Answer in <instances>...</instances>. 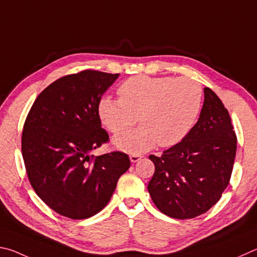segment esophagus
<instances>
[{
    "instance_id": "34e87169",
    "label": "esophagus",
    "mask_w": 257,
    "mask_h": 257,
    "mask_svg": "<svg viewBox=\"0 0 257 257\" xmlns=\"http://www.w3.org/2000/svg\"><path fill=\"white\" fill-rule=\"evenodd\" d=\"M141 158H142V156L139 155V154H133V155L130 156V160H131L132 163H137V161H139Z\"/></svg>"
}]
</instances>
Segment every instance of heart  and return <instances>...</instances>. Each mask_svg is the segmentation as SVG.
Listing matches in <instances>:
<instances>
[{
    "mask_svg": "<svg viewBox=\"0 0 257 257\" xmlns=\"http://www.w3.org/2000/svg\"><path fill=\"white\" fill-rule=\"evenodd\" d=\"M118 94L117 99L101 98L98 111L112 133L128 130L137 120L141 123L114 139L116 147L130 152L147 151L157 143L177 145L194 126L203 102L199 82L175 76H132L119 85Z\"/></svg>",
    "mask_w": 257,
    "mask_h": 257,
    "instance_id": "heart-1",
    "label": "heart"
}]
</instances>
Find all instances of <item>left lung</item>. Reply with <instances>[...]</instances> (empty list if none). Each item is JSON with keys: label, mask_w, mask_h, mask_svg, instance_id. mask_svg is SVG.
Wrapping results in <instances>:
<instances>
[{"label": "left lung", "mask_w": 257, "mask_h": 257, "mask_svg": "<svg viewBox=\"0 0 257 257\" xmlns=\"http://www.w3.org/2000/svg\"><path fill=\"white\" fill-rule=\"evenodd\" d=\"M237 137L230 115L210 88H204L200 118L177 145L157 157L148 184L152 201L175 219H193L217 203L230 181Z\"/></svg>", "instance_id": "left-lung-1"}]
</instances>
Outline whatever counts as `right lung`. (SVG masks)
Returning <instances> with one entry per match:
<instances>
[{
    "label": "right lung",
    "instance_id": "obj_1",
    "mask_svg": "<svg viewBox=\"0 0 257 257\" xmlns=\"http://www.w3.org/2000/svg\"><path fill=\"white\" fill-rule=\"evenodd\" d=\"M118 75L84 70L62 76L38 94L27 115L21 150L28 179L40 199L63 217L97 214L130 168L124 152L91 155L109 141L98 106Z\"/></svg>",
    "mask_w": 257,
    "mask_h": 257
}]
</instances>
